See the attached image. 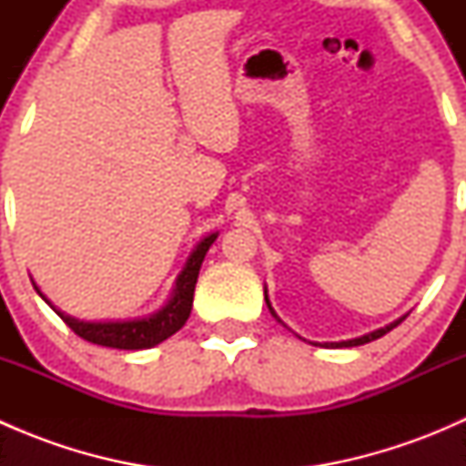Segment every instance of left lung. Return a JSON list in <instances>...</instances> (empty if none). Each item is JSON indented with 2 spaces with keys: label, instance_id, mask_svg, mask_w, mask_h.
<instances>
[{
  "label": "left lung",
  "instance_id": "left-lung-1",
  "mask_svg": "<svg viewBox=\"0 0 466 466\" xmlns=\"http://www.w3.org/2000/svg\"><path fill=\"white\" fill-rule=\"evenodd\" d=\"M263 298H266L268 311L272 313V318H275L277 322H281V320H279V316H277V313H275V309H272L270 299H268V290H266V289H263ZM403 320H406V316H403V318H399V320H394L392 324H388V327H380V329H377V331L368 333V336L351 338V340H342V342H324V347H359V345H365V342H372V340H377V338L385 336V333H388V331H392V329L397 327V324H401ZM281 324H284V322H281ZM311 345H316V342H311Z\"/></svg>",
  "mask_w": 466,
  "mask_h": 466
}]
</instances>
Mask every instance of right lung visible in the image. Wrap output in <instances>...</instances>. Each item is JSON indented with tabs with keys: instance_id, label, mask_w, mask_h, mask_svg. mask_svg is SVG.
Returning <instances> with one entry per match:
<instances>
[{
	"instance_id": "right-lung-1",
	"label": "right lung",
	"mask_w": 466,
	"mask_h": 466,
	"mask_svg": "<svg viewBox=\"0 0 466 466\" xmlns=\"http://www.w3.org/2000/svg\"><path fill=\"white\" fill-rule=\"evenodd\" d=\"M218 232L209 234L203 241L196 246V250L191 252L189 261L182 268V272L176 279V289H173L171 299L167 302V307L159 309L157 313L146 318H137V320H121V322H86L76 320L72 316H65L63 311L54 307L45 295L40 293L37 284L33 281V289L37 290L42 299L63 318V322L72 329L76 336H81L83 340L94 342V345L101 347H112V350H150V347L159 345L167 338H171L173 333L180 331L185 327L187 318L191 313V304H194V290L196 281H198L200 266H203V259L209 250L211 243L216 241Z\"/></svg>"
}]
</instances>
